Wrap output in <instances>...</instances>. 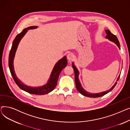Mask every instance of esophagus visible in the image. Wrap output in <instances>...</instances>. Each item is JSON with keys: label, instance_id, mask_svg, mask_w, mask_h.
<instances>
[{"label": "esophagus", "instance_id": "obj_1", "mask_svg": "<svg viewBox=\"0 0 130 130\" xmlns=\"http://www.w3.org/2000/svg\"><path fill=\"white\" fill-rule=\"evenodd\" d=\"M67 59L69 60L70 61H71L72 60H73V59H74V55L72 53H69L67 54Z\"/></svg>", "mask_w": 130, "mask_h": 130}]
</instances>
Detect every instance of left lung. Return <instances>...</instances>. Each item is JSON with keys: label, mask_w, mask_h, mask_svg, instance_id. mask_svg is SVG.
<instances>
[{"label": "left lung", "mask_w": 130, "mask_h": 130, "mask_svg": "<svg viewBox=\"0 0 130 130\" xmlns=\"http://www.w3.org/2000/svg\"><path fill=\"white\" fill-rule=\"evenodd\" d=\"M105 32L106 34V36L105 37V38L108 39L109 40L111 41L112 42H113L114 44H115L117 45V46L119 48L120 50H121V47H120V43L119 42V40L118 39V38L115 35H113V34H112L111 32V31L106 29L105 30ZM72 67L73 68V70L74 71V73H75V84H76V87L77 88V91L82 94L84 95L85 96H87V97H89V98H99V97H101L103 96V95L106 94L107 93H108V92H110V91H111L114 87L115 86V85H117V81L119 80L120 75H119V76H118L117 81L115 83V84L112 86V87H111L110 89L102 92H100V93H90L87 91H86V90H84V88H83L80 82L79 79V72L78 70V69L76 68V66L74 64V62L72 63Z\"/></svg>", "instance_id": "obj_1"}]
</instances>
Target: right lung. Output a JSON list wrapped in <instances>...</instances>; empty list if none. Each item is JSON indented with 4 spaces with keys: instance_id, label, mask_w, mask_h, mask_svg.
I'll return each instance as SVG.
<instances>
[{
    "instance_id": "obj_1",
    "label": "right lung",
    "mask_w": 130,
    "mask_h": 130,
    "mask_svg": "<svg viewBox=\"0 0 130 130\" xmlns=\"http://www.w3.org/2000/svg\"><path fill=\"white\" fill-rule=\"evenodd\" d=\"M38 27L36 26L28 27L23 29L22 32L18 34L16 36L15 39L13 41L11 48L10 51L8 65L11 76H12L13 79H14L16 84L18 86L20 89L31 94L44 95L52 92L56 86L59 74L67 64V60L66 56L59 59L55 64V65H54L49 79L47 80V83L42 86L38 87L28 86L25 85L21 80H20V79H19L16 75L14 70V65H13V61H14L16 52L20 40L25 35L27 32L28 31V30L36 29Z\"/></svg>"
}]
</instances>
